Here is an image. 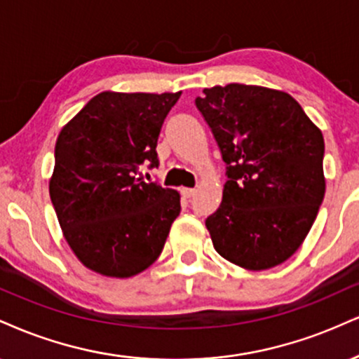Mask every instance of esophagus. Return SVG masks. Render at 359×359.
Instances as JSON below:
<instances>
[{
  "label": "esophagus",
  "mask_w": 359,
  "mask_h": 359,
  "mask_svg": "<svg viewBox=\"0 0 359 359\" xmlns=\"http://www.w3.org/2000/svg\"><path fill=\"white\" fill-rule=\"evenodd\" d=\"M182 196L191 198L192 196H196V189H189V187H184L182 189Z\"/></svg>",
  "instance_id": "obj_1"
}]
</instances>
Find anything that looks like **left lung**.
Here are the masks:
<instances>
[{"mask_svg": "<svg viewBox=\"0 0 359 359\" xmlns=\"http://www.w3.org/2000/svg\"><path fill=\"white\" fill-rule=\"evenodd\" d=\"M196 105L226 162L222 204L205 219L215 250L264 271L287 261L325 198V138L291 95L256 85L204 88Z\"/></svg>", "mask_w": 359, "mask_h": 359, "instance_id": "1", "label": "left lung"}]
</instances>
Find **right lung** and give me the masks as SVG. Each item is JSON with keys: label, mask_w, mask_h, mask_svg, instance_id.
<instances>
[{"label": "right lung", "mask_w": 359, "mask_h": 359, "mask_svg": "<svg viewBox=\"0 0 359 359\" xmlns=\"http://www.w3.org/2000/svg\"><path fill=\"white\" fill-rule=\"evenodd\" d=\"M177 93L102 92L60 132L50 197L79 261L109 278H132L161 256L180 214L174 189L137 179L158 165L157 140Z\"/></svg>", "instance_id": "right-lung-1"}]
</instances>
